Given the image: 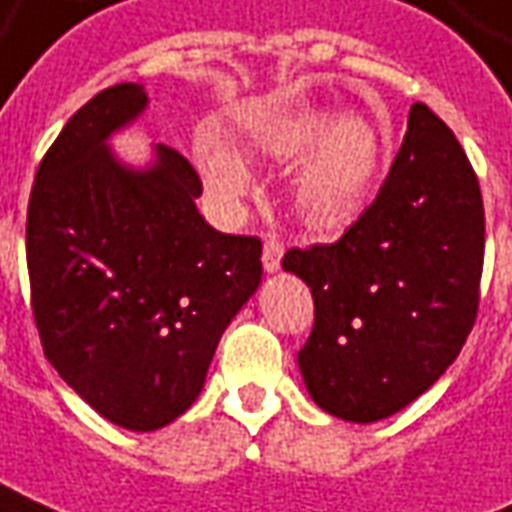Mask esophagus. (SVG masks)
<instances>
[{"label": "esophagus", "mask_w": 512, "mask_h": 512, "mask_svg": "<svg viewBox=\"0 0 512 512\" xmlns=\"http://www.w3.org/2000/svg\"><path fill=\"white\" fill-rule=\"evenodd\" d=\"M280 260H283V243L266 238V243H263V269L269 274L280 271Z\"/></svg>", "instance_id": "esophagus-1"}]
</instances>
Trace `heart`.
I'll return each mask as SVG.
<instances>
[{"instance_id":"heart-1","label":"heart","mask_w":512,"mask_h":512,"mask_svg":"<svg viewBox=\"0 0 512 512\" xmlns=\"http://www.w3.org/2000/svg\"><path fill=\"white\" fill-rule=\"evenodd\" d=\"M252 151L269 162H297L291 182L294 207L314 229H339L350 224L373 196L384 168V137L367 117L342 111L308 109L280 123L257 128ZM198 170L215 201L224 210H241L255 193L252 170L224 139L198 145Z\"/></svg>"}]
</instances>
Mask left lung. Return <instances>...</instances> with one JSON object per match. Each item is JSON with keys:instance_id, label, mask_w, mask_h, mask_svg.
Returning <instances> with one entry per match:
<instances>
[{"instance_id": "obj_1", "label": "left lung", "mask_w": 512, "mask_h": 512, "mask_svg": "<svg viewBox=\"0 0 512 512\" xmlns=\"http://www.w3.org/2000/svg\"><path fill=\"white\" fill-rule=\"evenodd\" d=\"M482 255L474 168L451 128L415 103L387 182L356 224L330 246L283 257L314 294L297 361L316 406L375 423L420 398L474 328Z\"/></svg>"}]
</instances>
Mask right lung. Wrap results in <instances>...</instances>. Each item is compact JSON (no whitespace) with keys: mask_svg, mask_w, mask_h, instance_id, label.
Listing matches in <instances>:
<instances>
[{"mask_svg":"<svg viewBox=\"0 0 512 512\" xmlns=\"http://www.w3.org/2000/svg\"><path fill=\"white\" fill-rule=\"evenodd\" d=\"M148 109L139 83L103 89L41 159L27 269L44 356L97 415L156 431L184 415L229 322L260 285L257 238L198 212L201 179L168 145L134 168L109 139Z\"/></svg>","mask_w":512,"mask_h":512,"instance_id":"add662e5","label":"right lung"}]
</instances>
